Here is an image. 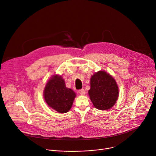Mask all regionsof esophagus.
I'll list each match as a JSON object with an SVG mask.
<instances>
[{
  "mask_svg": "<svg viewBox=\"0 0 156 156\" xmlns=\"http://www.w3.org/2000/svg\"><path fill=\"white\" fill-rule=\"evenodd\" d=\"M79 93L80 94V95H84L85 94V90L82 89H80L79 90Z\"/></svg>",
  "mask_w": 156,
  "mask_h": 156,
  "instance_id": "34e87169",
  "label": "esophagus"
}]
</instances>
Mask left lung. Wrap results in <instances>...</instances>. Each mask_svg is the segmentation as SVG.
I'll list each match as a JSON object with an SVG mask.
<instances>
[{"label": "left lung", "mask_w": 156, "mask_h": 156, "mask_svg": "<svg viewBox=\"0 0 156 156\" xmlns=\"http://www.w3.org/2000/svg\"><path fill=\"white\" fill-rule=\"evenodd\" d=\"M88 93L95 108L105 111L112 107L119 96V88L113 77L104 70L95 73L90 78Z\"/></svg>", "instance_id": "8db88e82"}]
</instances>
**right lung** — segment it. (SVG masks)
<instances>
[{"label": "right lung", "mask_w": 156, "mask_h": 156, "mask_svg": "<svg viewBox=\"0 0 156 156\" xmlns=\"http://www.w3.org/2000/svg\"><path fill=\"white\" fill-rule=\"evenodd\" d=\"M76 93L66 86L61 76L54 75L46 83L44 99L50 107L59 113L67 112L73 105Z\"/></svg>", "instance_id": "right-lung-1"}]
</instances>
